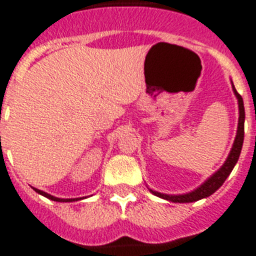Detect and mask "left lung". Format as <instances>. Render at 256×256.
Segmentation results:
<instances>
[{"label": "left lung", "instance_id": "obj_1", "mask_svg": "<svg viewBox=\"0 0 256 256\" xmlns=\"http://www.w3.org/2000/svg\"><path fill=\"white\" fill-rule=\"evenodd\" d=\"M233 91H234L236 96L238 99V108H240V118H238V128H237V135H236L234 143H233L232 150H230V156L226 161L224 162V165L222 166L219 170L215 172L212 176H210L205 183L202 184L201 186H198L197 190H193L190 193H186V194H179V196H170V194H164V193L154 192V190H150L153 194H156L157 197H161L164 200H168L171 202H194L198 201L201 198H205L208 197L210 194L215 192L216 190H219L222 186V184L226 182V179L228 178V175L230 174V171L233 170L234 165L238 161L240 153L242 150V143H244V134H245V108H244V100H242L241 95L237 92V90L233 86Z\"/></svg>", "mask_w": 256, "mask_h": 256}]
</instances>
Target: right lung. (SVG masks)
<instances>
[{
    "label": "right lung",
    "mask_w": 256,
    "mask_h": 256,
    "mask_svg": "<svg viewBox=\"0 0 256 256\" xmlns=\"http://www.w3.org/2000/svg\"><path fill=\"white\" fill-rule=\"evenodd\" d=\"M33 190H36L37 193H40V194L45 196V197H48V200H51V201H56V202H72V201H77L78 198H58V197H54V196L48 194V193L46 192H42V190H37V188H33Z\"/></svg>",
    "instance_id": "obj_1"
}]
</instances>
